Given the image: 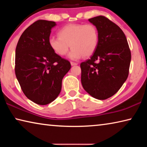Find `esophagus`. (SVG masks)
Listing matches in <instances>:
<instances>
[{
  "mask_svg": "<svg viewBox=\"0 0 147 147\" xmlns=\"http://www.w3.org/2000/svg\"><path fill=\"white\" fill-rule=\"evenodd\" d=\"M71 65L72 66H74V65H78L77 63H75V62H73V61H71Z\"/></svg>",
  "mask_w": 147,
  "mask_h": 147,
  "instance_id": "1",
  "label": "esophagus"
}]
</instances>
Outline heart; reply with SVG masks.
I'll use <instances>...</instances> for the list:
<instances>
[{
  "label": "heart",
  "mask_w": 147,
  "mask_h": 147,
  "mask_svg": "<svg viewBox=\"0 0 147 147\" xmlns=\"http://www.w3.org/2000/svg\"><path fill=\"white\" fill-rule=\"evenodd\" d=\"M58 36L50 37L49 47L61 56L65 55L71 47L69 57L73 60L90 56L97 48L98 32L93 24H68L59 30Z\"/></svg>",
  "instance_id": "b5f03b06"
}]
</instances>
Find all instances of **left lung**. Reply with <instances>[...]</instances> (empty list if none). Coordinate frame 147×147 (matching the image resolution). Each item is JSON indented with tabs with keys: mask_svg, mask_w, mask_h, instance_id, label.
<instances>
[{
	"mask_svg": "<svg viewBox=\"0 0 147 147\" xmlns=\"http://www.w3.org/2000/svg\"><path fill=\"white\" fill-rule=\"evenodd\" d=\"M98 32L97 48L90 59L80 64L85 91L98 100L114 95L128 78L131 53L123 30L104 16L89 19Z\"/></svg>",
	"mask_w": 147,
	"mask_h": 147,
	"instance_id": "obj_1",
	"label": "left lung"
}]
</instances>
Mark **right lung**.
<instances>
[{
	"label": "right lung",
	"instance_id": "add662e5",
	"mask_svg": "<svg viewBox=\"0 0 147 147\" xmlns=\"http://www.w3.org/2000/svg\"><path fill=\"white\" fill-rule=\"evenodd\" d=\"M55 22L38 20L20 37L16 50L15 72L29 100L47 105L58 97L62 79L71 69L68 60L51 49L49 39Z\"/></svg>",
	"mask_w": 147,
	"mask_h": 147
}]
</instances>
